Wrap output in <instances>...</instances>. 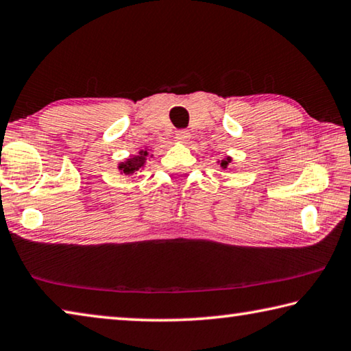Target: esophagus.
I'll list each match as a JSON object with an SVG mask.
<instances>
[{"instance_id":"34e87169","label":"esophagus","mask_w":351,"mask_h":351,"mask_svg":"<svg viewBox=\"0 0 351 351\" xmlns=\"http://www.w3.org/2000/svg\"><path fill=\"white\" fill-rule=\"evenodd\" d=\"M175 139L178 142H182V144H186V142L190 139V133L187 130H180V132L175 133Z\"/></svg>"}]
</instances>
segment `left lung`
Here are the masks:
<instances>
[{"label":"left lung","mask_w":351,"mask_h":351,"mask_svg":"<svg viewBox=\"0 0 351 351\" xmlns=\"http://www.w3.org/2000/svg\"><path fill=\"white\" fill-rule=\"evenodd\" d=\"M229 162H230V158H226V159H223V161H221V167H223V169H226V167H228V165H229Z\"/></svg>","instance_id":"obj_1"}]
</instances>
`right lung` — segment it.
I'll return each instance as SVG.
<instances>
[{
  "instance_id": "add662e5",
  "label": "right lung",
  "mask_w": 351,
  "mask_h": 351,
  "mask_svg": "<svg viewBox=\"0 0 351 351\" xmlns=\"http://www.w3.org/2000/svg\"><path fill=\"white\" fill-rule=\"evenodd\" d=\"M147 156H148V152L147 150H141L139 154L128 158L125 162L119 164V170H121L122 173H125V175H133L134 171H138V170H141L142 167H144Z\"/></svg>"
}]
</instances>
